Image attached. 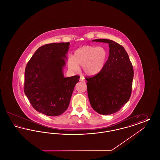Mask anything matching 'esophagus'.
I'll return each instance as SVG.
<instances>
[{
    "label": "esophagus",
    "mask_w": 160,
    "mask_h": 160,
    "mask_svg": "<svg viewBox=\"0 0 160 160\" xmlns=\"http://www.w3.org/2000/svg\"><path fill=\"white\" fill-rule=\"evenodd\" d=\"M80 81H81V82H85L86 80H85L84 77H81L80 78Z\"/></svg>",
    "instance_id": "esophagus-1"
}]
</instances>
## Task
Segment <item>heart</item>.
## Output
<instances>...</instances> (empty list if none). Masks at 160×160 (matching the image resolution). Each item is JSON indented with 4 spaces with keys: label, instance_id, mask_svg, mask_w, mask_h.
I'll return each instance as SVG.
<instances>
[{
    "label": "heart",
    "instance_id": "b5f03b06",
    "mask_svg": "<svg viewBox=\"0 0 160 160\" xmlns=\"http://www.w3.org/2000/svg\"><path fill=\"white\" fill-rule=\"evenodd\" d=\"M107 58L108 52L104 47L84 46L75 51L72 58L68 61V67L73 71L83 67L86 74L95 76L103 69Z\"/></svg>",
    "mask_w": 160,
    "mask_h": 160
}]
</instances>
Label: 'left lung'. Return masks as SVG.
Instances as JSON below:
<instances>
[{"instance_id":"1","label":"left lung","mask_w":160,"mask_h":160,"mask_svg":"<svg viewBox=\"0 0 160 160\" xmlns=\"http://www.w3.org/2000/svg\"><path fill=\"white\" fill-rule=\"evenodd\" d=\"M93 41L108 44L110 54L99 73L85 77L88 98L93 109L99 114H113L118 112L130 98L133 67L128 53L121 45L107 39Z\"/></svg>"}]
</instances>
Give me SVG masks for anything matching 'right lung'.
Masks as SVG:
<instances>
[{
  "label": "right lung",
  "mask_w": 160,
  "mask_h": 160,
  "mask_svg": "<svg viewBox=\"0 0 160 160\" xmlns=\"http://www.w3.org/2000/svg\"><path fill=\"white\" fill-rule=\"evenodd\" d=\"M69 42L40 47L26 65L24 92L32 106L49 116L62 114L68 107L79 76L64 77L63 67Z\"/></svg>",
  "instance_id": "right-lung-1"
}]
</instances>
